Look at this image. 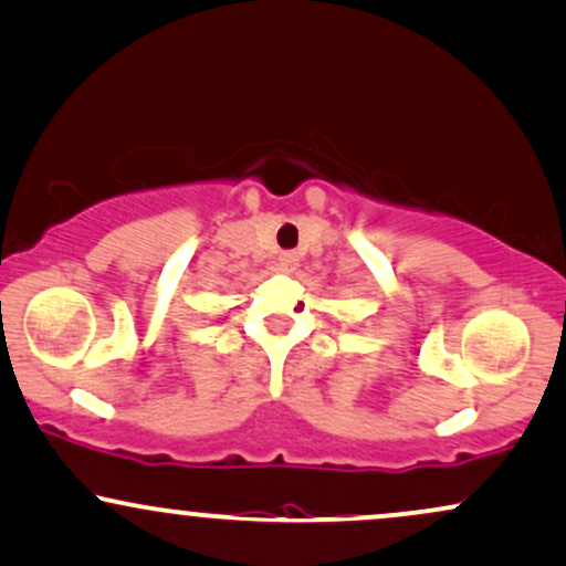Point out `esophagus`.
<instances>
[{
  "mask_svg": "<svg viewBox=\"0 0 566 566\" xmlns=\"http://www.w3.org/2000/svg\"><path fill=\"white\" fill-rule=\"evenodd\" d=\"M297 261H301V255H297L295 250H284V253H279V269L282 271H295Z\"/></svg>",
  "mask_w": 566,
  "mask_h": 566,
  "instance_id": "obj_1",
  "label": "esophagus"
}]
</instances>
